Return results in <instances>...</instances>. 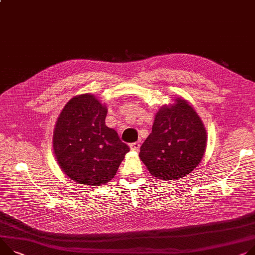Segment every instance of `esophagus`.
<instances>
[{"label":"esophagus","instance_id":"obj_1","mask_svg":"<svg viewBox=\"0 0 255 255\" xmlns=\"http://www.w3.org/2000/svg\"><path fill=\"white\" fill-rule=\"evenodd\" d=\"M129 148L131 151H138L140 149V144L139 143H131L129 144Z\"/></svg>","mask_w":255,"mask_h":255}]
</instances>
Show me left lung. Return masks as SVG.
<instances>
[{
    "mask_svg": "<svg viewBox=\"0 0 255 255\" xmlns=\"http://www.w3.org/2000/svg\"><path fill=\"white\" fill-rule=\"evenodd\" d=\"M206 141L200 116L187 100L177 97L156 112L152 132L141 146L139 157L154 178L172 182L198 166Z\"/></svg>",
    "mask_w": 255,
    "mask_h": 255,
    "instance_id": "8db88e82",
    "label": "left lung"
}]
</instances>
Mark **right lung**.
<instances>
[{
    "instance_id": "1",
    "label": "right lung",
    "mask_w": 255,
    "mask_h": 255,
    "mask_svg": "<svg viewBox=\"0 0 255 255\" xmlns=\"http://www.w3.org/2000/svg\"><path fill=\"white\" fill-rule=\"evenodd\" d=\"M108 108L90 93L74 96L58 116L53 150L58 165L75 183L102 186L114 175L129 151L105 125Z\"/></svg>"
}]
</instances>
